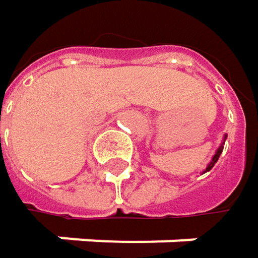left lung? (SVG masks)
Listing matches in <instances>:
<instances>
[{"label": "left lung", "mask_w": 258, "mask_h": 258, "mask_svg": "<svg viewBox=\"0 0 258 258\" xmlns=\"http://www.w3.org/2000/svg\"><path fill=\"white\" fill-rule=\"evenodd\" d=\"M226 139H227V136L224 137V142H226ZM223 148H224V146L221 145V146H220V148L217 149V152H215V155L212 157V160H211V163L208 164V167H206V170H205V172H209V170H211V169H212V167L215 166V163L218 161V158H220V155H221V152H223Z\"/></svg>", "instance_id": "left-lung-1"}]
</instances>
